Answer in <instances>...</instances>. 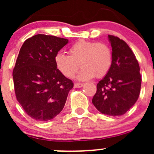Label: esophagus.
I'll list each match as a JSON object with an SVG mask.
<instances>
[{"label":"esophagus","mask_w":154,"mask_h":154,"mask_svg":"<svg viewBox=\"0 0 154 154\" xmlns=\"http://www.w3.org/2000/svg\"><path fill=\"white\" fill-rule=\"evenodd\" d=\"M83 86V83H74V88H81L82 86Z\"/></svg>","instance_id":"34e87169"}]
</instances>
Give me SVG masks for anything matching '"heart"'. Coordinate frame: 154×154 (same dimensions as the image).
<instances>
[{
  "instance_id": "heart-1",
  "label": "heart",
  "mask_w": 154,
  "mask_h": 154,
  "mask_svg": "<svg viewBox=\"0 0 154 154\" xmlns=\"http://www.w3.org/2000/svg\"><path fill=\"white\" fill-rule=\"evenodd\" d=\"M69 56L62 53L56 55V67L67 78H72L77 73L79 64L82 68L77 75L79 80H88L95 76L104 77L112 63L111 48L103 42L80 39L68 49Z\"/></svg>"
}]
</instances>
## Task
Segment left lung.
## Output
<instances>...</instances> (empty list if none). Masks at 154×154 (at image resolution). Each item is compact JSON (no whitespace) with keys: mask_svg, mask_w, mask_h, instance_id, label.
<instances>
[{"mask_svg":"<svg viewBox=\"0 0 154 154\" xmlns=\"http://www.w3.org/2000/svg\"><path fill=\"white\" fill-rule=\"evenodd\" d=\"M112 46V63L109 71L97 84L92 103L102 114L119 116L125 114L140 94V68L128 45L114 35H108Z\"/></svg>","mask_w":154,"mask_h":154,"instance_id":"obj_1","label":"left lung"}]
</instances>
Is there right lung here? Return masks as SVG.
<instances>
[{"label": "right lung", "instance_id": "right-lung-1", "mask_svg": "<svg viewBox=\"0 0 154 154\" xmlns=\"http://www.w3.org/2000/svg\"><path fill=\"white\" fill-rule=\"evenodd\" d=\"M68 42L66 38L38 34L27 38L20 49L12 71L15 95L25 112L38 122L60 114L74 86L54 61Z\"/></svg>", "mask_w": 154, "mask_h": 154}]
</instances>
